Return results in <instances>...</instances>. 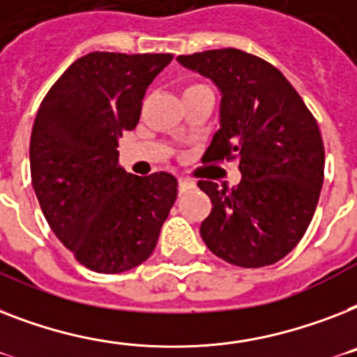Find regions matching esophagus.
I'll return each instance as SVG.
<instances>
[{"label":"esophagus","mask_w":357,"mask_h":357,"mask_svg":"<svg viewBox=\"0 0 357 357\" xmlns=\"http://www.w3.org/2000/svg\"><path fill=\"white\" fill-rule=\"evenodd\" d=\"M196 185V181L190 178H179V190H185V188H190Z\"/></svg>","instance_id":"obj_1"}]
</instances>
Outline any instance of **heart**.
Returning <instances> with one entry per match:
<instances>
[{
    "label": "heart",
    "instance_id": "obj_1",
    "mask_svg": "<svg viewBox=\"0 0 357 357\" xmlns=\"http://www.w3.org/2000/svg\"><path fill=\"white\" fill-rule=\"evenodd\" d=\"M202 86H204V84H190V86H187V88H185V91H187V89H192V88H202Z\"/></svg>",
    "mask_w": 357,
    "mask_h": 357
}]
</instances>
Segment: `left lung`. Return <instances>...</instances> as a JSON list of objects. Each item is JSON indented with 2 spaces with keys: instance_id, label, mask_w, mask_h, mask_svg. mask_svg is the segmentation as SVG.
<instances>
[{
  "instance_id": "1",
  "label": "left lung",
  "mask_w": 357,
  "mask_h": 357,
  "mask_svg": "<svg viewBox=\"0 0 357 357\" xmlns=\"http://www.w3.org/2000/svg\"><path fill=\"white\" fill-rule=\"evenodd\" d=\"M178 62L208 77L222 91L220 130L204 163L238 161L242 179L218 188L199 233L207 248L240 268L279 262L299 244L314 218L324 179L317 121L279 69L240 49L181 54Z\"/></svg>"
}]
</instances>
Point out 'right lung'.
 <instances>
[{"instance_id":"obj_1","label":"right lung","mask_w":357,"mask_h":357,"mask_svg":"<svg viewBox=\"0 0 357 357\" xmlns=\"http://www.w3.org/2000/svg\"><path fill=\"white\" fill-rule=\"evenodd\" d=\"M174 54L89 53L43 97L31 133V179L56 238L97 273L143 264L158 244L178 179L119 165L117 139L137 126L152 80Z\"/></svg>"}]
</instances>
